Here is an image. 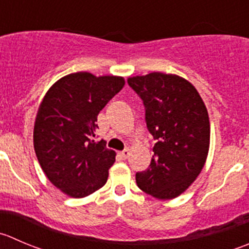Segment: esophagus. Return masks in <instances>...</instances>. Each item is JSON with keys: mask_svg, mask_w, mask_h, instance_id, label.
Listing matches in <instances>:
<instances>
[{"mask_svg": "<svg viewBox=\"0 0 249 249\" xmlns=\"http://www.w3.org/2000/svg\"><path fill=\"white\" fill-rule=\"evenodd\" d=\"M129 154H130V151L129 149H124V151H122V152H119V156L122 157L123 159H126L127 157H129Z\"/></svg>", "mask_w": 249, "mask_h": 249, "instance_id": "esophagus-1", "label": "esophagus"}]
</instances>
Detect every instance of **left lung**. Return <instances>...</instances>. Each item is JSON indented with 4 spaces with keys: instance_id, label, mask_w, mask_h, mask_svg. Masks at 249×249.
<instances>
[{
    "instance_id": "1",
    "label": "left lung",
    "mask_w": 249,
    "mask_h": 249,
    "mask_svg": "<svg viewBox=\"0 0 249 249\" xmlns=\"http://www.w3.org/2000/svg\"><path fill=\"white\" fill-rule=\"evenodd\" d=\"M144 106L156 140L151 164L136 173L137 186L158 199L182 194L206 163L211 139L207 108L195 86L173 74L151 73L127 80Z\"/></svg>"
}]
</instances>
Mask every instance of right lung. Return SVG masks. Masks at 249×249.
I'll use <instances>...</instances> for the list:
<instances>
[{"instance_id": "1", "label": "right lung", "mask_w": 249, "mask_h": 249, "mask_svg": "<svg viewBox=\"0 0 249 249\" xmlns=\"http://www.w3.org/2000/svg\"><path fill=\"white\" fill-rule=\"evenodd\" d=\"M120 76L86 71L59 79L43 97L34 126V148L53 185L74 198L101 189L115 152L96 142L97 115L124 86Z\"/></svg>"}]
</instances>
